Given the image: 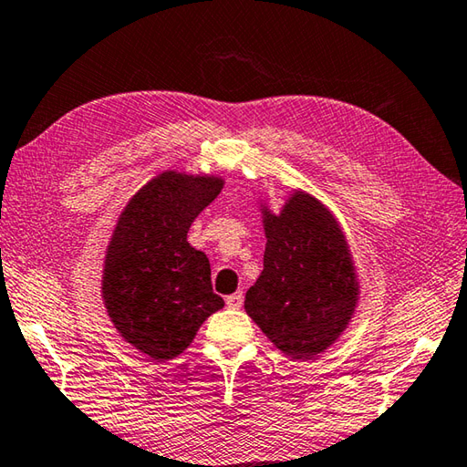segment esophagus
<instances>
[{
	"label": "esophagus",
	"instance_id": "34e87169",
	"mask_svg": "<svg viewBox=\"0 0 467 467\" xmlns=\"http://www.w3.org/2000/svg\"><path fill=\"white\" fill-rule=\"evenodd\" d=\"M243 301H244V297H243V291H236V294H233V296H228V297H226V306L231 307V309H239V307L243 306Z\"/></svg>",
	"mask_w": 467,
	"mask_h": 467
}]
</instances>
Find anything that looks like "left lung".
I'll return each instance as SVG.
<instances>
[{
	"label": "left lung",
	"mask_w": 467,
	"mask_h": 467,
	"mask_svg": "<svg viewBox=\"0 0 467 467\" xmlns=\"http://www.w3.org/2000/svg\"><path fill=\"white\" fill-rule=\"evenodd\" d=\"M263 271L244 309L294 360H309L340 337L358 304V279L340 224L317 198L294 192L279 214L263 206Z\"/></svg>",
	"instance_id": "8db88e82"
}]
</instances>
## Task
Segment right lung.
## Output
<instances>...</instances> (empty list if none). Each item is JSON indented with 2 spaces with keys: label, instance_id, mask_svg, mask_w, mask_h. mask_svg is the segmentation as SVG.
<instances>
[{
  "label": "right lung",
  "instance_id": "1",
  "mask_svg": "<svg viewBox=\"0 0 467 467\" xmlns=\"http://www.w3.org/2000/svg\"><path fill=\"white\" fill-rule=\"evenodd\" d=\"M218 176L163 171L127 202L103 269V301L117 332L150 360H171L224 306L210 263L188 243L194 218L221 194Z\"/></svg>",
  "mask_w": 467,
  "mask_h": 467
}]
</instances>
